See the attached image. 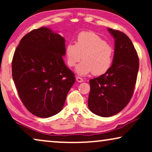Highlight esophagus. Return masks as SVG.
I'll use <instances>...</instances> for the list:
<instances>
[{
    "mask_svg": "<svg viewBox=\"0 0 152 152\" xmlns=\"http://www.w3.org/2000/svg\"><path fill=\"white\" fill-rule=\"evenodd\" d=\"M76 80L78 82H80V83H81V82H84V80H83L82 78H81V77H76Z\"/></svg>",
    "mask_w": 152,
    "mask_h": 152,
    "instance_id": "obj_1",
    "label": "esophagus"
}]
</instances>
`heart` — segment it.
<instances>
[{
    "instance_id": "1",
    "label": "heart",
    "mask_w": 152,
    "mask_h": 152,
    "mask_svg": "<svg viewBox=\"0 0 152 152\" xmlns=\"http://www.w3.org/2000/svg\"><path fill=\"white\" fill-rule=\"evenodd\" d=\"M66 56L69 67L77 66L79 75L93 73L100 75L107 72L113 63V48L96 33L82 32L77 37L75 44L70 43L66 47Z\"/></svg>"
}]
</instances>
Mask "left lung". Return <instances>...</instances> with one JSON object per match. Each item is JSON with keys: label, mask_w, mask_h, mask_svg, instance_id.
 Here are the masks:
<instances>
[{"label": "left lung", "mask_w": 152, "mask_h": 152, "mask_svg": "<svg viewBox=\"0 0 152 152\" xmlns=\"http://www.w3.org/2000/svg\"><path fill=\"white\" fill-rule=\"evenodd\" d=\"M108 31L115 39L113 63L107 72L89 81L88 107L101 117L115 115L128 104L139 68L138 55L130 39L120 31L111 28Z\"/></svg>", "instance_id": "1"}]
</instances>
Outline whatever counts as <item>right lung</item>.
Listing matches in <instances>:
<instances>
[{"instance_id": "add662e5", "label": "right lung", "mask_w": 152, "mask_h": 152, "mask_svg": "<svg viewBox=\"0 0 152 152\" xmlns=\"http://www.w3.org/2000/svg\"><path fill=\"white\" fill-rule=\"evenodd\" d=\"M65 39L42 27L25 35L14 52L12 77L26 109L49 118L63 109L75 75L64 63Z\"/></svg>"}]
</instances>
